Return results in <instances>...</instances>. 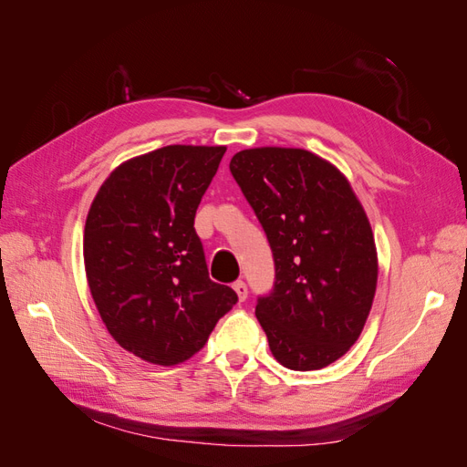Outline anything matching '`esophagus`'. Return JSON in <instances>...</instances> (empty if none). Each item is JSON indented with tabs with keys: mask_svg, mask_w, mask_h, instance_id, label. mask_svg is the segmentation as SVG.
<instances>
[{
	"mask_svg": "<svg viewBox=\"0 0 467 467\" xmlns=\"http://www.w3.org/2000/svg\"><path fill=\"white\" fill-rule=\"evenodd\" d=\"M234 290H235V294H237L239 302H244V300L247 298V285H245L244 280H235V282H234Z\"/></svg>",
	"mask_w": 467,
	"mask_h": 467,
	"instance_id": "obj_1",
	"label": "esophagus"
}]
</instances>
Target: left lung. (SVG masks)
Instances as JSON below:
<instances>
[{
  "instance_id": "8db88e82",
  "label": "left lung",
  "mask_w": 467,
  "mask_h": 467,
  "mask_svg": "<svg viewBox=\"0 0 467 467\" xmlns=\"http://www.w3.org/2000/svg\"><path fill=\"white\" fill-rule=\"evenodd\" d=\"M230 171L275 259L273 290L255 307L268 347L290 370L325 368L357 343L370 314V222L343 173L312 151L244 150Z\"/></svg>"
}]
</instances>
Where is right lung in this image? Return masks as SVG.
<instances>
[{
    "label": "right lung",
    "instance_id": "1",
    "mask_svg": "<svg viewBox=\"0 0 467 467\" xmlns=\"http://www.w3.org/2000/svg\"><path fill=\"white\" fill-rule=\"evenodd\" d=\"M223 146H165L122 163L89 208L83 259L89 290L115 341L173 366L199 352L237 304L210 280L194 216Z\"/></svg>",
    "mask_w": 467,
    "mask_h": 467
}]
</instances>
